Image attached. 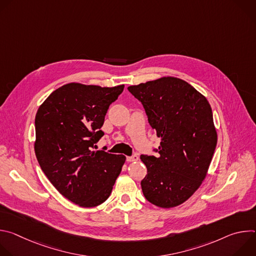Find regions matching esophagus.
<instances>
[{
	"instance_id": "esophagus-1",
	"label": "esophagus",
	"mask_w": 256,
	"mask_h": 256,
	"mask_svg": "<svg viewBox=\"0 0 256 256\" xmlns=\"http://www.w3.org/2000/svg\"><path fill=\"white\" fill-rule=\"evenodd\" d=\"M138 160V157L136 155H134V156H128L126 157V161L128 162H136Z\"/></svg>"
}]
</instances>
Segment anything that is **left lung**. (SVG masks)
Masks as SVG:
<instances>
[{"instance_id":"obj_1","label":"left lung","mask_w":256,"mask_h":256,"mask_svg":"<svg viewBox=\"0 0 256 256\" xmlns=\"http://www.w3.org/2000/svg\"><path fill=\"white\" fill-rule=\"evenodd\" d=\"M150 126L161 138L158 156L142 155L148 173L140 186L146 200L164 208L186 202L206 176L216 130L206 98L175 77L130 86Z\"/></svg>"}]
</instances>
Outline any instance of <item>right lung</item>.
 <instances>
[{
	"mask_svg": "<svg viewBox=\"0 0 256 256\" xmlns=\"http://www.w3.org/2000/svg\"><path fill=\"white\" fill-rule=\"evenodd\" d=\"M124 85L68 83L54 90L35 116L34 151L52 184L66 198L93 208L110 196L126 156L94 151L106 112Z\"/></svg>",
	"mask_w": 256,
	"mask_h": 256,
	"instance_id": "right-lung-1",
	"label": "right lung"
}]
</instances>
